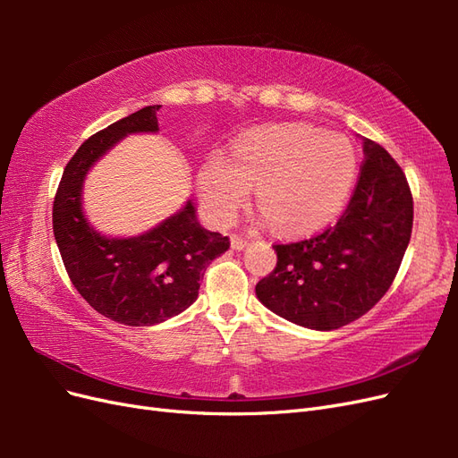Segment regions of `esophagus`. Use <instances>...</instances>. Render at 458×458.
Instances as JSON below:
<instances>
[{"mask_svg":"<svg viewBox=\"0 0 458 458\" xmlns=\"http://www.w3.org/2000/svg\"><path fill=\"white\" fill-rule=\"evenodd\" d=\"M231 246L233 250H244L248 246V241L244 237H239V234H234V237H231Z\"/></svg>","mask_w":458,"mask_h":458,"instance_id":"obj_1","label":"esophagus"}]
</instances>
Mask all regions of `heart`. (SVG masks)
Masks as SVG:
<instances>
[{
    "instance_id": "obj_1",
    "label": "heart",
    "mask_w": 458,
    "mask_h": 458,
    "mask_svg": "<svg viewBox=\"0 0 458 458\" xmlns=\"http://www.w3.org/2000/svg\"><path fill=\"white\" fill-rule=\"evenodd\" d=\"M357 177V150L348 137L308 123H275L244 133L231 160L212 155L199 168L206 216L227 225L256 187L271 225L288 234L321 229L348 200Z\"/></svg>"
}]
</instances>
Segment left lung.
<instances>
[{"instance_id":"1","label":"left lung","mask_w":458,"mask_h":458,"mask_svg":"<svg viewBox=\"0 0 458 458\" xmlns=\"http://www.w3.org/2000/svg\"><path fill=\"white\" fill-rule=\"evenodd\" d=\"M335 227L275 244L276 267L256 284L258 300L286 321L335 330L365 315L392 286L412 231V195L403 170L378 143Z\"/></svg>"}]
</instances>
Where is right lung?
I'll list each match as a JSON object with an SVG mask.
<instances>
[{"instance_id": "obj_1", "label": "right lung", "mask_w": 458, "mask_h": 458, "mask_svg": "<svg viewBox=\"0 0 458 458\" xmlns=\"http://www.w3.org/2000/svg\"><path fill=\"white\" fill-rule=\"evenodd\" d=\"M160 105L145 106L97 131L66 164L53 202V233L72 284L89 306L128 327H150L199 298L212 259L229 239L200 225L197 208L182 210L137 237H106L84 214L81 192L91 165L131 133H157Z\"/></svg>"}]
</instances>
